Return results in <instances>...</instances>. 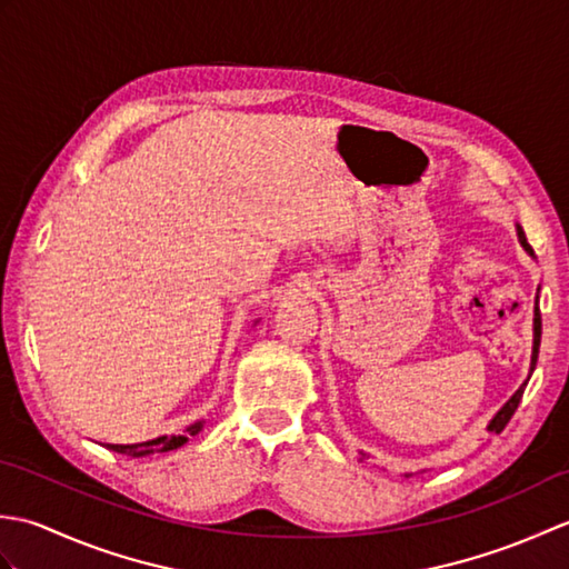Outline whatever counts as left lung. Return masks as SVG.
I'll use <instances>...</instances> for the list:
<instances>
[{
	"label": "left lung",
	"instance_id": "left-lung-1",
	"mask_svg": "<svg viewBox=\"0 0 569 569\" xmlns=\"http://www.w3.org/2000/svg\"><path fill=\"white\" fill-rule=\"evenodd\" d=\"M518 239H521V244L526 247V251H533L530 249V244H528V239H526V234H523V229H518ZM536 340H533V361H530V369H536V361H538V349H540V335H542V320H540V308H536ZM528 383V381H526ZM526 383L521 386V389H518L513 396H511V401H506V406L499 410L497 416H493V420L489 422V432H501L506 426H509V420L513 418V413H516V408H518V403H521V398H523V391H526Z\"/></svg>",
	"mask_w": 569,
	"mask_h": 569
}]
</instances>
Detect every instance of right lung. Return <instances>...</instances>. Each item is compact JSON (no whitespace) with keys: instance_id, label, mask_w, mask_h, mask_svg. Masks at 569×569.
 <instances>
[{"instance_id":"add662e5","label":"right lung","mask_w":569,"mask_h":569,"mask_svg":"<svg viewBox=\"0 0 569 569\" xmlns=\"http://www.w3.org/2000/svg\"><path fill=\"white\" fill-rule=\"evenodd\" d=\"M202 428V422H196V426H190L186 430V435H163V438H156L149 442H139V445H107L110 450L119 452V455H127V457H147V455H161V452H171L176 447L186 445L188 438L192 435H198Z\"/></svg>"}]
</instances>
